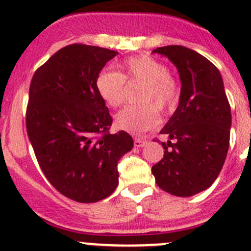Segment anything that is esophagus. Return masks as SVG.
<instances>
[{
    "mask_svg": "<svg viewBox=\"0 0 251 251\" xmlns=\"http://www.w3.org/2000/svg\"><path fill=\"white\" fill-rule=\"evenodd\" d=\"M146 143H147V140H146V138H143V137H137V138H135V140H133V145H135V147H138V148L143 147Z\"/></svg>",
    "mask_w": 251,
    "mask_h": 251,
    "instance_id": "34e87169",
    "label": "esophagus"
}]
</instances>
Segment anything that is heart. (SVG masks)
Here are the masks:
<instances>
[{
  "label": "heart",
  "instance_id": "b5f03b06",
  "mask_svg": "<svg viewBox=\"0 0 251 251\" xmlns=\"http://www.w3.org/2000/svg\"><path fill=\"white\" fill-rule=\"evenodd\" d=\"M118 71L101 70L96 78V89L101 100L110 108H118L125 100L126 84L143 83L137 105H127L115 116V126L121 131L141 133L159 123L160 110H168L177 101L179 87L169 76V69L151 56H135L118 65Z\"/></svg>",
  "mask_w": 251,
  "mask_h": 251
}]
</instances>
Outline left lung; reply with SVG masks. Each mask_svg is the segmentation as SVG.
<instances>
[{
    "label": "left lung",
    "instance_id": "obj_1",
    "mask_svg": "<svg viewBox=\"0 0 251 251\" xmlns=\"http://www.w3.org/2000/svg\"><path fill=\"white\" fill-rule=\"evenodd\" d=\"M179 72V105L160 133L164 155L152 167L162 190L189 198L213 184L229 147L232 114L217 67L196 51L181 45L157 48ZM173 142L172 143L171 141Z\"/></svg>",
    "mask_w": 251,
    "mask_h": 251
}]
</instances>
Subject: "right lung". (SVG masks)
<instances>
[{"label":"right lung","instance_id":"1","mask_svg":"<svg viewBox=\"0 0 251 251\" xmlns=\"http://www.w3.org/2000/svg\"><path fill=\"white\" fill-rule=\"evenodd\" d=\"M118 51L72 44L53 53L31 78L26 132L46 179L82 203L108 198L119 184L118 162L133 147L127 132H109L108 106L97 75Z\"/></svg>","mask_w":251,"mask_h":251}]
</instances>
